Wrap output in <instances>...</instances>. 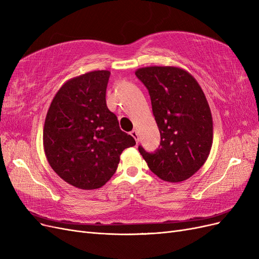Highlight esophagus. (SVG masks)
<instances>
[{"mask_svg": "<svg viewBox=\"0 0 259 259\" xmlns=\"http://www.w3.org/2000/svg\"><path fill=\"white\" fill-rule=\"evenodd\" d=\"M131 135L134 137V139L136 140V143L138 144L139 143V134H138V132L136 131V130H133L132 132H131Z\"/></svg>", "mask_w": 259, "mask_h": 259, "instance_id": "esophagus-1", "label": "esophagus"}]
</instances>
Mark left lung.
I'll list each match as a JSON object with an SVG mask.
<instances>
[{
  "mask_svg": "<svg viewBox=\"0 0 259 259\" xmlns=\"http://www.w3.org/2000/svg\"><path fill=\"white\" fill-rule=\"evenodd\" d=\"M135 74L150 95L161 135L155 152L140 146L138 150L164 182H184L204 165L213 144V117L204 93L189 72L178 67H144Z\"/></svg>",
  "mask_w": 259,
  "mask_h": 259,
  "instance_id": "obj_1",
  "label": "left lung"
}]
</instances>
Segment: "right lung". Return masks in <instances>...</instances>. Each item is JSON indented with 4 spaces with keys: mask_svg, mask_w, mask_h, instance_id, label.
<instances>
[{
    "mask_svg": "<svg viewBox=\"0 0 259 259\" xmlns=\"http://www.w3.org/2000/svg\"><path fill=\"white\" fill-rule=\"evenodd\" d=\"M109 76L108 70H97L68 80L45 117L46 159L61 179L83 190L103 187L115 173L124 149L136 145L107 107Z\"/></svg>",
    "mask_w": 259,
    "mask_h": 259,
    "instance_id": "right-lung-1",
    "label": "right lung"
}]
</instances>
